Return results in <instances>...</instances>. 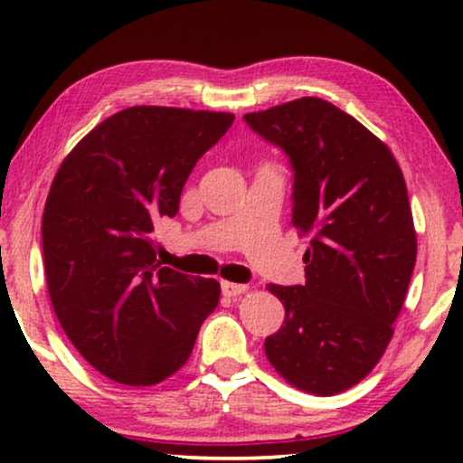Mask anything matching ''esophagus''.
I'll use <instances>...</instances> for the list:
<instances>
[{"instance_id":"1","label":"esophagus","mask_w":463,"mask_h":463,"mask_svg":"<svg viewBox=\"0 0 463 463\" xmlns=\"http://www.w3.org/2000/svg\"><path fill=\"white\" fill-rule=\"evenodd\" d=\"M246 288H249V287H246V284L221 282V290H223V295H225V297H238V295H242Z\"/></svg>"}]
</instances>
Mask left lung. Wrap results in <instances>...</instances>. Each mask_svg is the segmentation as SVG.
<instances>
[{"mask_svg": "<svg viewBox=\"0 0 463 463\" xmlns=\"http://www.w3.org/2000/svg\"><path fill=\"white\" fill-rule=\"evenodd\" d=\"M293 168V225L309 240L306 284H269L284 322L265 356L290 385L331 396L383 356L415 268L417 240L402 170L339 107L303 97L246 113Z\"/></svg>", "mask_w": 463, "mask_h": 463, "instance_id": "left-lung-1", "label": "left lung"}]
</instances>
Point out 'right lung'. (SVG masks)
<instances>
[{
    "label": "right lung",
    "mask_w": 463,
    "mask_h": 463,
    "mask_svg": "<svg viewBox=\"0 0 463 463\" xmlns=\"http://www.w3.org/2000/svg\"><path fill=\"white\" fill-rule=\"evenodd\" d=\"M232 113L128 107L62 160L42 219L43 268L62 331L88 364L154 385L187 363L221 287L156 261L151 233L179 213L195 162Z\"/></svg>",
    "instance_id": "add662e5"
}]
</instances>
